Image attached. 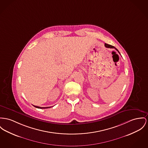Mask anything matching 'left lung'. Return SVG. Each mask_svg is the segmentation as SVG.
Masks as SVG:
<instances>
[{
  "label": "left lung",
  "instance_id": "8db88e82",
  "mask_svg": "<svg viewBox=\"0 0 148 148\" xmlns=\"http://www.w3.org/2000/svg\"><path fill=\"white\" fill-rule=\"evenodd\" d=\"M105 45V47H106V48H114L116 50H117L118 51V53H119V51H118V50L117 49L114 47H113V46H112V45H109V44H104Z\"/></svg>",
  "mask_w": 148,
  "mask_h": 148
}]
</instances>
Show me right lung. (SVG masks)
Returning a JSON list of instances; mask_svg holds the SVG:
<instances>
[{
	"instance_id": "1",
	"label": "right lung",
	"mask_w": 148,
	"mask_h": 148,
	"mask_svg": "<svg viewBox=\"0 0 148 148\" xmlns=\"http://www.w3.org/2000/svg\"><path fill=\"white\" fill-rule=\"evenodd\" d=\"M35 107H36V108H40V109H45V108H50V107H38V106H34Z\"/></svg>"
}]
</instances>
